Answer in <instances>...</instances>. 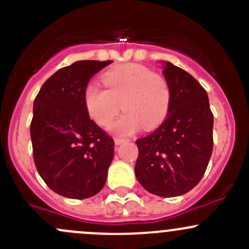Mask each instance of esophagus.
Returning a JSON list of instances; mask_svg holds the SVG:
<instances>
[{
  "mask_svg": "<svg viewBox=\"0 0 249 249\" xmlns=\"http://www.w3.org/2000/svg\"><path fill=\"white\" fill-rule=\"evenodd\" d=\"M124 142H125V140L124 139H120V137H115V139H114L115 145H119V144H122V143H124Z\"/></svg>",
  "mask_w": 249,
  "mask_h": 249,
  "instance_id": "1",
  "label": "esophagus"
}]
</instances>
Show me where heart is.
<instances>
[{"label":"heart","mask_w":249,"mask_h":249,"mask_svg":"<svg viewBox=\"0 0 249 249\" xmlns=\"http://www.w3.org/2000/svg\"><path fill=\"white\" fill-rule=\"evenodd\" d=\"M104 88L90 83L84 89L88 114L101 126H107L122 108L125 110L110 130L120 136H130L141 126L147 130L159 126L169 114L171 91L167 80L148 67L127 64L102 74Z\"/></svg>","instance_id":"heart-1"}]
</instances>
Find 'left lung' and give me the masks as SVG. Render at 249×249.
<instances>
[{
    "mask_svg": "<svg viewBox=\"0 0 249 249\" xmlns=\"http://www.w3.org/2000/svg\"><path fill=\"white\" fill-rule=\"evenodd\" d=\"M171 91L169 114L153 134L136 141L135 175L147 192L179 196L201 180L213 149V114L207 92L192 74L161 61Z\"/></svg>",
    "mask_w": 249,
    "mask_h": 249,
    "instance_id": "obj_1",
    "label": "left lung"
}]
</instances>
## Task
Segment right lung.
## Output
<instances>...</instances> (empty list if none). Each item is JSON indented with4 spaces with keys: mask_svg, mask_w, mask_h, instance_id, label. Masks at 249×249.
I'll return each mask as SVG.
<instances>
[{
    "mask_svg": "<svg viewBox=\"0 0 249 249\" xmlns=\"http://www.w3.org/2000/svg\"><path fill=\"white\" fill-rule=\"evenodd\" d=\"M110 62L82 60L62 67L34 101L30 135L35 165L48 187L69 199L94 196L106 183L114 141L90 119L84 89Z\"/></svg>",
    "mask_w": 249,
    "mask_h": 249,
    "instance_id": "1",
    "label": "right lung"
}]
</instances>
